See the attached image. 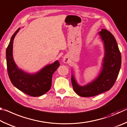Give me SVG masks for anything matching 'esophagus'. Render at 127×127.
<instances>
[{
    "mask_svg": "<svg viewBox=\"0 0 127 127\" xmlns=\"http://www.w3.org/2000/svg\"><path fill=\"white\" fill-rule=\"evenodd\" d=\"M63 62H64V63H65V64L69 63V57H68V56L65 55V57H64Z\"/></svg>",
    "mask_w": 127,
    "mask_h": 127,
    "instance_id": "34e87169",
    "label": "esophagus"
}]
</instances>
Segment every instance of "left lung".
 <instances>
[{
	"instance_id": "1",
	"label": "left lung",
	"mask_w": 127,
	"mask_h": 127,
	"mask_svg": "<svg viewBox=\"0 0 127 127\" xmlns=\"http://www.w3.org/2000/svg\"><path fill=\"white\" fill-rule=\"evenodd\" d=\"M98 34L104 44L105 50L99 74L84 86H80L77 83L74 74L71 76L74 91L82 97H92L109 91L114 84L121 67V54L115 37L105 29H102Z\"/></svg>"
}]
</instances>
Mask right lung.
<instances>
[{"label":"right lung","mask_w":127,"mask_h":127,"mask_svg":"<svg viewBox=\"0 0 127 127\" xmlns=\"http://www.w3.org/2000/svg\"><path fill=\"white\" fill-rule=\"evenodd\" d=\"M20 30L19 28L12 35L6 49L8 75L12 83L17 89L33 97L40 96L50 89L53 74L59 66V62L56 61L35 73H29L19 68L13 57V44L15 36Z\"/></svg>","instance_id":"obj_1"}]
</instances>
